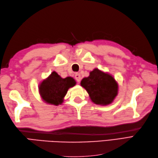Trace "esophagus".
<instances>
[{"mask_svg": "<svg viewBox=\"0 0 158 158\" xmlns=\"http://www.w3.org/2000/svg\"><path fill=\"white\" fill-rule=\"evenodd\" d=\"M75 79L77 82H80V81H81V75H80V74L75 73Z\"/></svg>", "mask_w": 158, "mask_h": 158, "instance_id": "obj_1", "label": "esophagus"}]
</instances>
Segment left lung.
<instances>
[{"instance_id": "1", "label": "left lung", "mask_w": 158, "mask_h": 158, "mask_svg": "<svg viewBox=\"0 0 158 158\" xmlns=\"http://www.w3.org/2000/svg\"><path fill=\"white\" fill-rule=\"evenodd\" d=\"M81 85L96 105H106L111 103L118 90V85L113 77L97 69L90 72L88 77L82 79Z\"/></svg>"}]
</instances>
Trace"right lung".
Here are the masks:
<instances>
[{
  "label": "right lung",
  "mask_w": 158,
  "mask_h": 158,
  "mask_svg": "<svg viewBox=\"0 0 158 158\" xmlns=\"http://www.w3.org/2000/svg\"><path fill=\"white\" fill-rule=\"evenodd\" d=\"M72 77L62 79L56 72H53L48 79L44 80L39 86V91L43 99L46 102L58 105L63 102V98L70 88L75 85Z\"/></svg>",
  "instance_id": "right-lung-1"
}]
</instances>
